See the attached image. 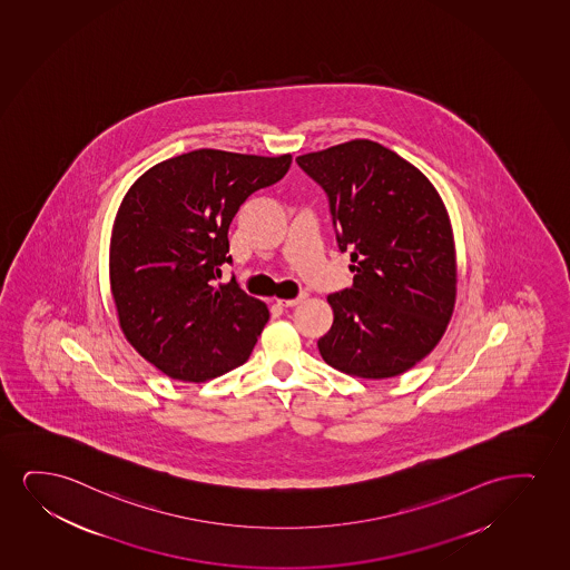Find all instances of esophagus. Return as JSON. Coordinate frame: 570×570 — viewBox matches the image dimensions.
Segmentation results:
<instances>
[{
    "mask_svg": "<svg viewBox=\"0 0 570 570\" xmlns=\"http://www.w3.org/2000/svg\"><path fill=\"white\" fill-rule=\"evenodd\" d=\"M305 297H307V294H299V296L294 297V299H276V304L282 305V307H296V305L304 302Z\"/></svg>",
    "mask_w": 570,
    "mask_h": 570,
    "instance_id": "esophagus-1",
    "label": "esophagus"
}]
</instances>
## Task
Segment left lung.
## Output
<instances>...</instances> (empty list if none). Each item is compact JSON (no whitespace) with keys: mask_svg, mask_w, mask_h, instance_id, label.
Instances as JSON below:
<instances>
[{"mask_svg":"<svg viewBox=\"0 0 570 570\" xmlns=\"http://www.w3.org/2000/svg\"><path fill=\"white\" fill-rule=\"evenodd\" d=\"M325 189L354 284L334 292L317 342L334 370L396 377L443 338L456 302V255L443 200L422 171L367 139L297 156Z\"/></svg>","mask_w":570,"mask_h":570,"instance_id":"obj_1","label":"left lung"}]
</instances>
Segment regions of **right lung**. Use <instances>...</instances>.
<instances>
[{"mask_svg":"<svg viewBox=\"0 0 570 570\" xmlns=\"http://www.w3.org/2000/svg\"><path fill=\"white\" fill-rule=\"evenodd\" d=\"M292 156L199 148L156 164L121 200L110 286L129 344L168 377L203 383L247 362L266 305L220 266L228 228L249 195L281 181Z\"/></svg>","mask_w":570,"mask_h":570,"instance_id":"obj_1","label":"right lung"}]
</instances>
